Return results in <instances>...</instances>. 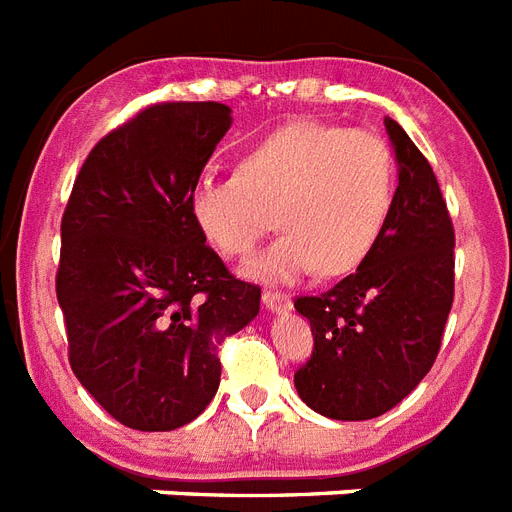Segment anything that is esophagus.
I'll return each mask as SVG.
<instances>
[{"label":"esophagus","instance_id":"1","mask_svg":"<svg viewBox=\"0 0 512 512\" xmlns=\"http://www.w3.org/2000/svg\"><path fill=\"white\" fill-rule=\"evenodd\" d=\"M263 305L270 313H286L292 307V297L281 292H270L268 289V292H263Z\"/></svg>","mask_w":512,"mask_h":512}]
</instances>
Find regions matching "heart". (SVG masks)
I'll return each instance as SVG.
<instances>
[{
  "mask_svg": "<svg viewBox=\"0 0 512 512\" xmlns=\"http://www.w3.org/2000/svg\"><path fill=\"white\" fill-rule=\"evenodd\" d=\"M397 194L389 144L371 131L297 120L257 141L236 173H205L189 213L210 247L249 257L273 226L284 234L244 268L249 278L294 284L321 265L347 273L384 234Z\"/></svg>",
  "mask_w": 512,
  "mask_h": 512,
  "instance_id": "1",
  "label": "heart"
}]
</instances>
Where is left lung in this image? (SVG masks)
I'll list each match as a JSON object with an SVG mask.
<instances>
[{"mask_svg": "<svg viewBox=\"0 0 512 512\" xmlns=\"http://www.w3.org/2000/svg\"><path fill=\"white\" fill-rule=\"evenodd\" d=\"M384 126L400 181L384 234L355 273L294 302L315 336L294 386L334 421H371L421 384L455 294V231L434 170L397 120Z\"/></svg>", "mask_w": 512, "mask_h": 512, "instance_id": "obj_1", "label": "left lung"}]
</instances>
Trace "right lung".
I'll list each match as a JSON object with an SVG mask.
<instances>
[{
  "label": "right lung",
  "instance_id": "1",
  "mask_svg": "<svg viewBox=\"0 0 512 512\" xmlns=\"http://www.w3.org/2000/svg\"><path fill=\"white\" fill-rule=\"evenodd\" d=\"M234 118L220 102L141 110L91 149L62 215L57 302L70 368L128 429L173 431L218 392L220 344L260 313L189 194Z\"/></svg>",
  "mask_w": 512,
  "mask_h": 512
}]
</instances>
